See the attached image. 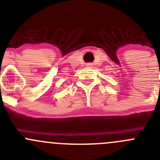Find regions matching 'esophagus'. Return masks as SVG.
I'll use <instances>...</instances> for the list:
<instances>
[{
  "instance_id": "obj_1",
  "label": "esophagus",
  "mask_w": 160,
  "mask_h": 160,
  "mask_svg": "<svg viewBox=\"0 0 160 160\" xmlns=\"http://www.w3.org/2000/svg\"><path fill=\"white\" fill-rule=\"evenodd\" d=\"M89 65H90V64H87V66H89Z\"/></svg>"
}]
</instances>
